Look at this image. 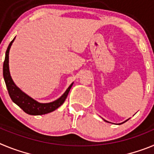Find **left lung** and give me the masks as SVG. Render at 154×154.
<instances>
[{
    "label": "left lung",
    "instance_id": "8db88e82",
    "mask_svg": "<svg viewBox=\"0 0 154 154\" xmlns=\"http://www.w3.org/2000/svg\"><path fill=\"white\" fill-rule=\"evenodd\" d=\"M126 121H127V120H126ZM125 122H126V121H125ZM123 123H124V122H123Z\"/></svg>",
    "mask_w": 154,
    "mask_h": 154
}]
</instances>
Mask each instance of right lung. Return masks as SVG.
Returning a JSON list of instances; mask_svg holds the SVG:
<instances>
[{"label":"right lung","mask_w":154,"mask_h":154,"mask_svg":"<svg viewBox=\"0 0 154 154\" xmlns=\"http://www.w3.org/2000/svg\"><path fill=\"white\" fill-rule=\"evenodd\" d=\"M14 38L11 42L8 48H7L5 62H4V65H3V75H4L5 84H6L8 94H9L11 99L24 112L29 114V115H43V114L52 112V111L58 109V107L61 106L63 104L65 100L67 98L68 94H69L71 88L72 86L73 83L71 84L67 90L65 91V93L59 99L52 102V103H39L35 101V100H34L33 99H31L28 96H27L26 94L24 93L21 90H20L16 86L15 84L14 83L13 80H12L11 77L10 72H9V65H8V58H9V56H8V55H9L10 48Z\"/></svg>","instance_id":"1"}]
</instances>
